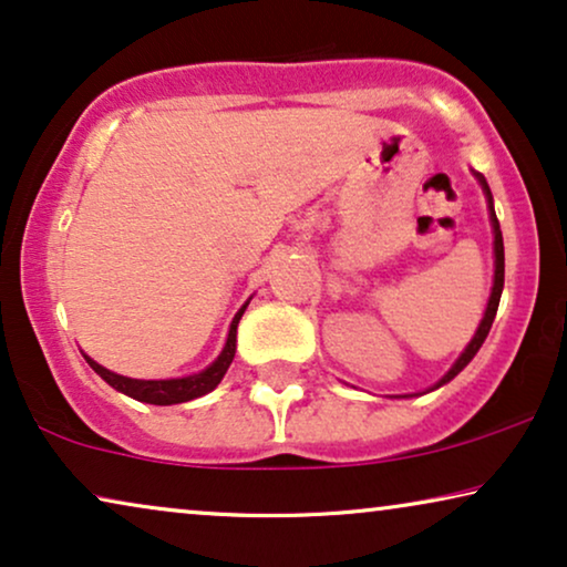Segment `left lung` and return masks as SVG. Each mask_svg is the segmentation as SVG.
<instances>
[{"label": "left lung", "mask_w": 567, "mask_h": 567, "mask_svg": "<svg viewBox=\"0 0 567 567\" xmlns=\"http://www.w3.org/2000/svg\"><path fill=\"white\" fill-rule=\"evenodd\" d=\"M472 175L477 177V183L483 185V193H485V200H487V214H491V227H493V258H495V274H493V289H491V299H487V307H485V315L483 320H480L475 336H472V340L467 343V348L460 353V359L454 361V367L446 371L444 377L439 379L436 384L431 386L429 392L439 390V386H444L446 382H452V379L460 374V371L467 367V363L475 359V353L480 351V346L485 343L487 332H491L493 328V320H495V312H498V301H501V293H503V274H506V258H503V235H501V224L498 219H495V208H493V193H491V185L485 183V177L475 173L472 169ZM402 398H413V394H402Z\"/></svg>", "instance_id": "1"}]
</instances>
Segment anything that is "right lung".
<instances>
[{"mask_svg": "<svg viewBox=\"0 0 567 567\" xmlns=\"http://www.w3.org/2000/svg\"><path fill=\"white\" fill-rule=\"evenodd\" d=\"M247 305H250V299H247L245 305L239 307L235 320H231L227 343H224L221 353L216 355V359L208 363L204 371H198V374L175 377V379H131V377H121L111 369L100 367V363L95 359H90V355H84V353L82 355H84V361H87L92 367V371L103 377L105 382L113 386V390L128 394V398H134L138 402H146V405H177V402H188V400L204 398V394H208L212 390H216V386H219L224 374H227L231 359H235L237 324H239V320H243Z\"/></svg>", "mask_w": 567, "mask_h": 567, "instance_id": "add662e5", "label": "right lung"}]
</instances>
